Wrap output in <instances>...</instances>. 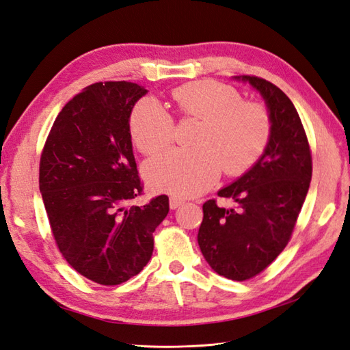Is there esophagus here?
Segmentation results:
<instances>
[{
  "instance_id": "1",
  "label": "esophagus",
  "mask_w": 350,
  "mask_h": 350,
  "mask_svg": "<svg viewBox=\"0 0 350 350\" xmlns=\"http://www.w3.org/2000/svg\"><path fill=\"white\" fill-rule=\"evenodd\" d=\"M185 203V200L180 197H176V196H171L170 197V207L171 209H177V207H180Z\"/></svg>"
}]
</instances>
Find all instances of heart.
<instances>
[{
    "label": "heart",
    "instance_id": "heart-1",
    "mask_svg": "<svg viewBox=\"0 0 350 350\" xmlns=\"http://www.w3.org/2000/svg\"><path fill=\"white\" fill-rule=\"evenodd\" d=\"M171 96L183 118H197L202 126L196 148H174L146 163V180L154 191L202 194L218 180L222 168L228 176H239L262 158L272 133L263 103L242 99L234 87L213 79L183 84ZM129 131L141 153L154 154L173 143L176 123L158 100L143 98L132 108Z\"/></svg>",
    "mask_w": 350,
    "mask_h": 350
}]
</instances>
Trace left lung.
Instances as JSON below:
<instances>
[{
    "instance_id": "8db88e82",
    "label": "left lung",
    "mask_w": 350,
    "mask_h": 350,
    "mask_svg": "<svg viewBox=\"0 0 350 350\" xmlns=\"http://www.w3.org/2000/svg\"><path fill=\"white\" fill-rule=\"evenodd\" d=\"M272 120L271 141L262 158L234 183L218 192L234 209L207 200L198 245L212 269L233 281L254 278L286 248L298 221L313 174L310 143L298 111L286 93L254 75Z\"/></svg>"
}]
</instances>
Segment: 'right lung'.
Returning a JSON list of instances; mask_svg holds the SVG:
<instances>
[{"label": "right lung", "mask_w": 350, "mask_h": 350, "mask_svg": "<svg viewBox=\"0 0 350 350\" xmlns=\"http://www.w3.org/2000/svg\"><path fill=\"white\" fill-rule=\"evenodd\" d=\"M146 88L96 83L66 103L40 154L39 187L55 245L73 269L102 286L135 277L153 252L168 197L144 206L129 117Z\"/></svg>", "instance_id": "1"}]
</instances>
